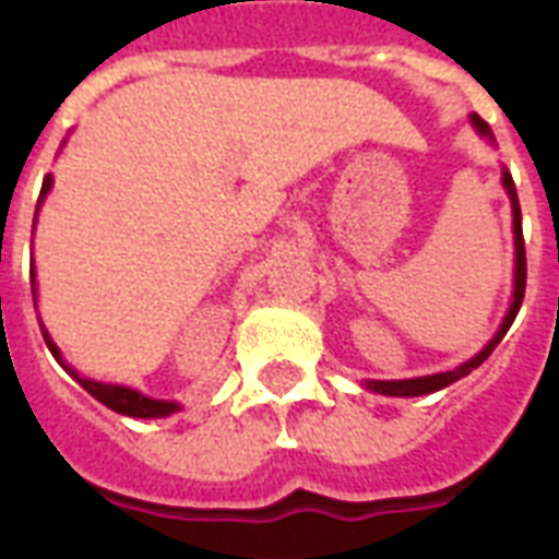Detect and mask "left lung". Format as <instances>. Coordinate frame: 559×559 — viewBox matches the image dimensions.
Returning a JSON list of instances; mask_svg holds the SVG:
<instances>
[{
	"label": "left lung",
	"mask_w": 559,
	"mask_h": 559,
	"mask_svg": "<svg viewBox=\"0 0 559 559\" xmlns=\"http://www.w3.org/2000/svg\"><path fill=\"white\" fill-rule=\"evenodd\" d=\"M472 122L478 128L480 134H487L489 138V126L478 114H472ZM504 187L507 193H510V202H513V234H516V289H513V305L507 310L504 325L498 328V334L492 336V343H489L478 357H472L468 364L457 366V369H451V372H440V374H428V378H407V381H369V390L383 395H425V393H437L442 386H449V383L460 381V378H466L472 369H478L489 355H492V348L501 343V336L507 334V328L513 325V319H516L519 308H522V298H525V281H527V258H525V237H522V211H519V199H516V187H513V178L504 173Z\"/></svg>",
	"instance_id": "1"
}]
</instances>
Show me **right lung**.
Wrapping results in <instances>:
<instances>
[{"mask_svg": "<svg viewBox=\"0 0 559 559\" xmlns=\"http://www.w3.org/2000/svg\"><path fill=\"white\" fill-rule=\"evenodd\" d=\"M49 187H52V176L43 178V190H40V199H37V204L43 202V195L49 193ZM37 216V213H34ZM32 287H34V266H32ZM43 331V328H40ZM43 340H46V346H49V352L55 355V360L67 369V372L75 378V381L87 390V393L96 399V402H102L105 407H110V411L122 413V416H134V419H157V416H169L173 411H178L176 404L173 402H157V399H146V395H140L138 390H128V386H114V383H99V381H87V378H79V374L72 372L70 366L63 364L61 360V352H58V346H55L52 340H49V334L43 331Z\"/></svg>", "mask_w": 559, "mask_h": 559, "instance_id": "1", "label": "right lung"}]
</instances>
